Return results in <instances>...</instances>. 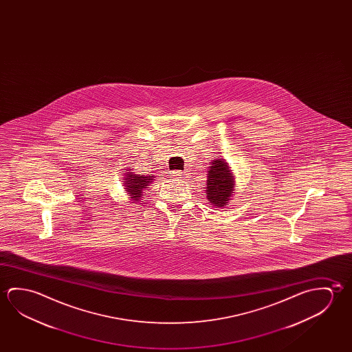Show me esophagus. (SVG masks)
Returning <instances> with one entry per match:
<instances>
[{
	"instance_id": "1",
	"label": "esophagus",
	"mask_w": 352,
	"mask_h": 352,
	"mask_svg": "<svg viewBox=\"0 0 352 352\" xmlns=\"http://www.w3.org/2000/svg\"><path fill=\"white\" fill-rule=\"evenodd\" d=\"M174 175H177L178 178L185 179L188 178V175L186 174L183 173V172H174Z\"/></svg>"
}]
</instances>
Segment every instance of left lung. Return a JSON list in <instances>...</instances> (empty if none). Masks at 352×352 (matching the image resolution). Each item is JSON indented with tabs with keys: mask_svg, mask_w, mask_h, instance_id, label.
I'll return each mask as SVG.
<instances>
[{
	"mask_svg": "<svg viewBox=\"0 0 352 352\" xmlns=\"http://www.w3.org/2000/svg\"><path fill=\"white\" fill-rule=\"evenodd\" d=\"M206 182V196L214 208H225L234 191V177L223 160H212Z\"/></svg>",
	"mask_w": 352,
	"mask_h": 352,
	"instance_id": "left-lung-1",
	"label": "left lung"
}]
</instances>
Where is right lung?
I'll list each match as a JSON object with an SVG mask.
<instances>
[{
  "mask_svg": "<svg viewBox=\"0 0 352 352\" xmlns=\"http://www.w3.org/2000/svg\"><path fill=\"white\" fill-rule=\"evenodd\" d=\"M122 180H124L122 185L125 186L124 189L130 196V200L139 201L140 199L144 196L142 192H144V188H147L152 183L153 177L151 174L147 177H144L142 174H135L129 169V172L125 173V177Z\"/></svg>",
  "mask_w": 352,
  "mask_h": 352,
  "instance_id": "obj_1",
  "label": "right lung"
}]
</instances>
